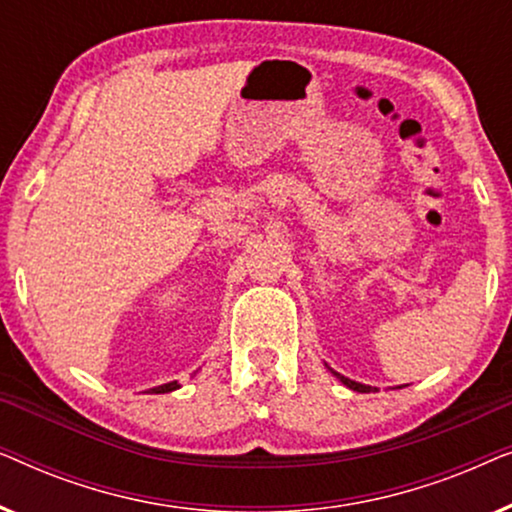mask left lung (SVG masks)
<instances>
[{
  "mask_svg": "<svg viewBox=\"0 0 512 512\" xmlns=\"http://www.w3.org/2000/svg\"><path fill=\"white\" fill-rule=\"evenodd\" d=\"M326 368H328V366H326ZM328 370H331V373H333L335 377H338V380H340L342 384H345V387L352 389V391H359V394H370V391H373V387H368V384H361V382H354V380H349V377L340 375V373H335L333 368H328ZM398 389H401V387H398Z\"/></svg>",
  "mask_w": 512,
  "mask_h": 512,
  "instance_id": "1",
  "label": "left lung"
}]
</instances>
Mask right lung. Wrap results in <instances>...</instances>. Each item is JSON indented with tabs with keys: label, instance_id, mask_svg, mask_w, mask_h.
Here are the masks:
<instances>
[{
	"label": "right lung",
	"instance_id": "add662e5",
	"mask_svg": "<svg viewBox=\"0 0 512 512\" xmlns=\"http://www.w3.org/2000/svg\"><path fill=\"white\" fill-rule=\"evenodd\" d=\"M174 389H179V382L177 380L167 382V384H160V387L151 389V394H170V391H174Z\"/></svg>",
	"mask_w": 512,
	"mask_h": 512
}]
</instances>
